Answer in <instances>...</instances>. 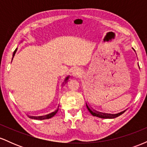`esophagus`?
<instances>
[{
	"label": "esophagus",
	"instance_id": "1",
	"mask_svg": "<svg viewBox=\"0 0 147 147\" xmlns=\"http://www.w3.org/2000/svg\"><path fill=\"white\" fill-rule=\"evenodd\" d=\"M82 75V72L80 68H75L72 70V75L75 77H79Z\"/></svg>",
	"mask_w": 147,
	"mask_h": 147
}]
</instances>
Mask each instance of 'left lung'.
I'll return each instance as SVG.
<instances>
[{"label":"left lung","instance_id":"left-lung-1","mask_svg":"<svg viewBox=\"0 0 147 147\" xmlns=\"http://www.w3.org/2000/svg\"><path fill=\"white\" fill-rule=\"evenodd\" d=\"M133 50L135 51L134 49H133ZM138 66H139V65H138ZM139 68H140V66H139ZM86 107H87L88 110L89 111V112H90V113L92 115L96 116V117H98L100 118H109V119H113V118H115V117H118V116H119L120 115L124 113L126 111V110H125V111H122V112L119 113H117V114H110V113L109 114V113H102V112H99V111L94 110V109H92V108H91L90 106L87 104V103H86Z\"/></svg>","mask_w":147,"mask_h":147}]
</instances>
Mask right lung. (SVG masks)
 Wrapping results in <instances>:
<instances>
[{
  "mask_svg": "<svg viewBox=\"0 0 147 147\" xmlns=\"http://www.w3.org/2000/svg\"><path fill=\"white\" fill-rule=\"evenodd\" d=\"M17 49L18 48H16V50H14V53H13V55H12V59L13 58H14L15 54H16V51H17ZM12 61V60H11ZM70 78V76H68V77H66L65 78V80H64V82H68V79ZM63 82V83H64ZM59 106H58V107H57V109L55 110V111H53V112L51 113H49L48 115H43V116H38V117H35V116H29L30 118H32V119H40V120H42V119H50V118H51L53 117V116H55L56 113H57V111L59 110Z\"/></svg>",
  "mask_w": 147,
  "mask_h": 147,
  "instance_id": "1",
  "label": "right lung"
}]
</instances>
